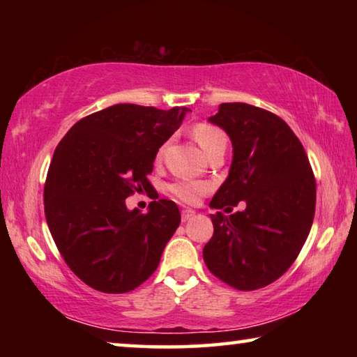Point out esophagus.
I'll use <instances>...</instances> for the list:
<instances>
[{
  "instance_id": "1",
  "label": "esophagus",
  "mask_w": 357,
  "mask_h": 357,
  "mask_svg": "<svg viewBox=\"0 0 357 357\" xmlns=\"http://www.w3.org/2000/svg\"><path fill=\"white\" fill-rule=\"evenodd\" d=\"M193 215H195V211H193V209H184L183 214H181V220L187 222V220H190Z\"/></svg>"
}]
</instances>
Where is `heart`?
<instances>
[{"instance_id": "1", "label": "heart", "mask_w": 357, "mask_h": 357, "mask_svg": "<svg viewBox=\"0 0 357 357\" xmlns=\"http://www.w3.org/2000/svg\"><path fill=\"white\" fill-rule=\"evenodd\" d=\"M192 137L195 138V142L200 144L202 149L208 154V157L214 155L217 153H225V148L228 144V138L219 126L206 123H197L192 128ZM164 154V146L157 151V159H160ZM209 190V185L202 181H193V179H178L170 185V192L179 202L193 204L200 200L204 193Z\"/></svg>"}]
</instances>
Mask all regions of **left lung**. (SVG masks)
Masks as SVG:
<instances>
[{"label":"left lung","instance_id":"1","mask_svg":"<svg viewBox=\"0 0 357 357\" xmlns=\"http://www.w3.org/2000/svg\"><path fill=\"white\" fill-rule=\"evenodd\" d=\"M211 123L227 132L233 162L211 208L214 234L204 245L208 269L223 283L253 291L275 282L298 258L309 236L317 181L305 149L277 114L243 102L222 104Z\"/></svg>","mask_w":357,"mask_h":357}]
</instances>
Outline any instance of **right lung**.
<instances>
[{
    "label": "right lung",
    "instance_id": "right-lung-1",
    "mask_svg": "<svg viewBox=\"0 0 357 357\" xmlns=\"http://www.w3.org/2000/svg\"><path fill=\"white\" fill-rule=\"evenodd\" d=\"M189 108L118 104L82 118L55 149L44 185L47 225L78 279L102 293L140 287L181 223L172 200L146 214L124 200L151 185L159 148Z\"/></svg>",
    "mask_w": 357,
    "mask_h": 357
}]
</instances>
